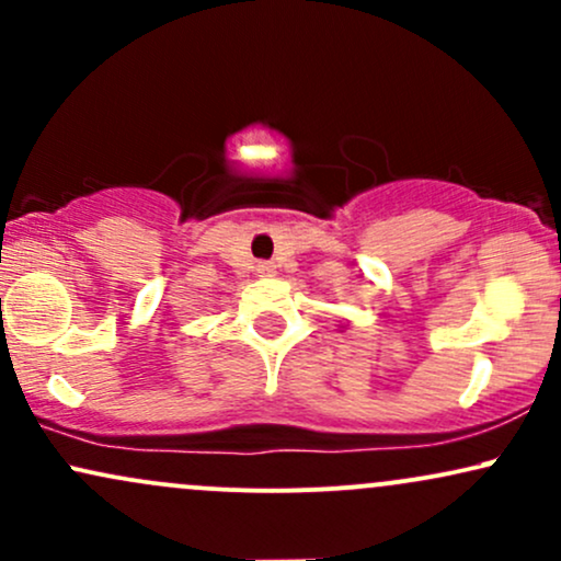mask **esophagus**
<instances>
[{"label":"esophagus","instance_id":"obj_1","mask_svg":"<svg viewBox=\"0 0 561 561\" xmlns=\"http://www.w3.org/2000/svg\"><path fill=\"white\" fill-rule=\"evenodd\" d=\"M259 274L261 276H274V266H272V263H259Z\"/></svg>","mask_w":561,"mask_h":561}]
</instances>
